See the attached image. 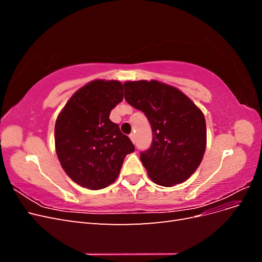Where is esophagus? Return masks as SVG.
<instances>
[{
    "instance_id": "1",
    "label": "esophagus",
    "mask_w": 262,
    "mask_h": 262,
    "mask_svg": "<svg viewBox=\"0 0 262 262\" xmlns=\"http://www.w3.org/2000/svg\"><path fill=\"white\" fill-rule=\"evenodd\" d=\"M129 138H130V140L132 141V143H136V136H134L133 133H131V134H130Z\"/></svg>"
}]
</instances>
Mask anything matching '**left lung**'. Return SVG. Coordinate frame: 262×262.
<instances>
[{
  "label": "left lung",
  "instance_id": "obj_1",
  "mask_svg": "<svg viewBox=\"0 0 262 262\" xmlns=\"http://www.w3.org/2000/svg\"><path fill=\"white\" fill-rule=\"evenodd\" d=\"M124 99L143 112L152 128L149 148L140 153L149 178L171 187L199 167L207 146L201 110L178 89L158 81L125 82Z\"/></svg>",
  "mask_w": 262,
  "mask_h": 262
}]
</instances>
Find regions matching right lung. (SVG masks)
I'll list each match as a JSON object with an SVG mask.
<instances>
[{
    "mask_svg": "<svg viewBox=\"0 0 262 262\" xmlns=\"http://www.w3.org/2000/svg\"><path fill=\"white\" fill-rule=\"evenodd\" d=\"M123 99L119 81L96 80L69 99L54 128L55 150L62 168L77 185L91 190L108 187L118 178L131 140L109 119Z\"/></svg>",
    "mask_w": 262,
    "mask_h": 262,
    "instance_id": "obj_1",
    "label": "right lung"
}]
</instances>
